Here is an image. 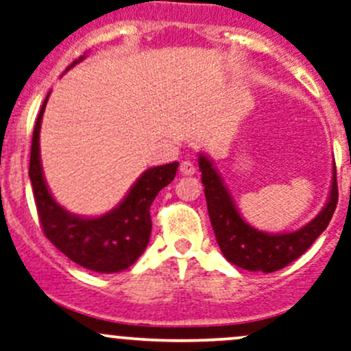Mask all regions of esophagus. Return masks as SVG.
<instances>
[{
    "mask_svg": "<svg viewBox=\"0 0 351 351\" xmlns=\"http://www.w3.org/2000/svg\"><path fill=\"white\" fill-rule=\"evenodd\" d=\"M195 171H197V168H195V165L191 163V161H182V165H180V173L185 176H190V175H195Z\"/></svg>",
    "mask_w": 351,
    "mask_h": 351,
    "instance_id": "esophagus-1",
    "label": "esophagus"
}]
</instances>
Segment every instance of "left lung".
<instances>
[{
	"mask_svg": "<svg viewBox=\"0 0 351 351\" xmlns=\"http://www.w3.org/2000/svg\"><path fill=\"white\" fill-rule=\"evenodd\" d=\"M198 166L202 171L206 208L217 243L228 263L245 271H259L267 274L296 261L323 234L337 208V168L333 163L330 195L322 212L298 230L267 234L243 220L222 176L206 154H198Z\"/></svg>",
	"mask_w": 351,
	"mask_h": 351,
	"instance_id": "left-lung-1",
	"label": "left lung"
}]
</instances>
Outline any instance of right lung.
Wrapping results in <instances>:
<instances>
[{
	"instance_id": "right-lung-1",
	"label": "right lung",
	"mask_w": 351,
	"mask_h": 351,
	"mask_svg": "<svg viewBox=\"0 0 351 351\" xmlns=\"http://www.w3.org/2000/svg\"><path fill=\"white\" fill-rule=\"evenodd\" d=\"M84 58L86 55L73 60L67 70ZM49 95L33 129L28 171L43 234L70 261L88 271L101 274L124 271L141 257L147 247L151 235L149 206L161 188L173 182L178 161L147 168L129 188L121 204L104 215L80 217L70 213L51 197L40 160V128Z\"/></svg>"
}]
</instances>
